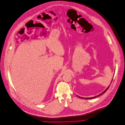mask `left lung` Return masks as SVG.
I'll list each match as a JSON object with an SVG mask.
<instances>
[{"mask_svg": "<svg viewBox=\"0 0 125 125\" xmlns=\"http://www.w3.org/2000/svg\"><path fill=\"white\" fill-rule=\"evenodd\" d=\"M110 86V85H109ZM109 86L107 87V88L106 89V90L103 92V93H102L101 94H99V95H98V96H95V97H91V98H82V97H80V98H82V99H93V98H96L97 97H98V96H100V95H101V94H104V93H105L106 91H107V90H108V88H109Z\"/></svg>", "mask_w": 125, "mask_h": 125, "instance_id": "1", "label": "left lung"}]
</instances>
